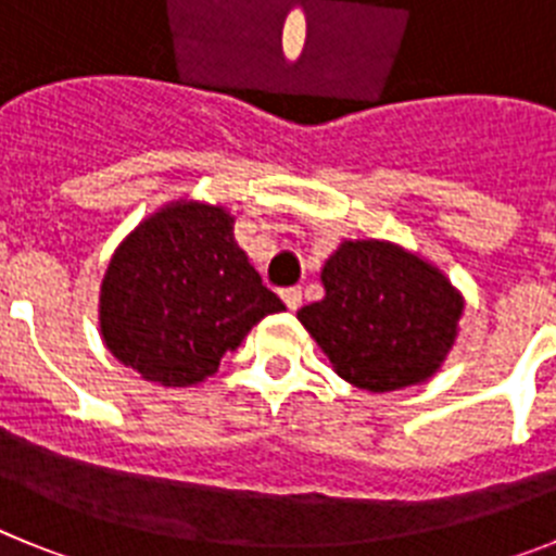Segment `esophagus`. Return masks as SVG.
<instances>
[{
    "mask_svg": "<svg viewBox=\"0 0 556 556\" xmlns=\"http://www.w3.org/2000/svg\"><path fill=\"white\" fill-rule=\"evenodd\" d=\"M281 298H283V303H287L289 312H298V308H301V303H303V289L301 287H287V289H281Z\"/></svg>",
    "mask_w": 556,
    "mask_h": 556,
    "instance_id": "34e87169",
    "label": "esophagus"
}]
</instances>
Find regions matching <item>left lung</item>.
I'll return each mask as SVG.
<instances>
[{"instance_id": "8db88e82", "label": "left lung", "mask_w": 556, "mask_h": 556, "mask_svg": "<svg viewBox=\"0 0 556 556\" xmlns=\"http://www.w3.org/2000/svg\"><path fill=\"white\" fill-rule=\"evenodd\" d=\"M326 298L298 312L337 372L370 392L426 381L456 337L462 298L417 255L345 242L323 267Z\"/></svg>"}]
</instances>
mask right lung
<instances>
[{"label":"right lung","mask_w":556,"mask_h":556,"mask_svg":"<svg viewBox=\"0 0 556 556\" xmlns=\"http://www.w3.org/2000/svg\"><path fill=\"white\" fill-rule=\"evenodd\" d=\"M283 308L236 244L225 208L175 203L113 253L100 328L122 365L164 387H189L214 376L255 323Z\"/></svg>","instance_id":"add662e5"}]
</instances>
